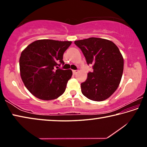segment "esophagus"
<instances>
[{"label": "esophagus", "mask_w": 147, "mask_h": 147, "mask_svg": "<svg viewBox=\"0 0 147 147\" xmlns=\"http://www.w3.org/2000/svg\"><path fill=\"white\" fill-rule=\"evenodd\" d=\"M73 73L74 74H76L77 73H78V70H73Z\"/></svg>", "instance_id": "34e87169"}]
</instances>
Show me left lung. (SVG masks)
Instances as JSON below:
<instances>
[{
	"label": "left lung",
	"instance_id": "1",
	"mask_svg": "<svg viewBox=\"0 0 147 147\" xmlns=\"http://www.w3.org/2000/svg\"><path fill=\"white\" fill-rule=\"evenodd\" d=\"M93 71L81 84L82 93L94 101L109 98L117 89L123 73L124 59L116 45L107 39L90 38L74 41Z\"/></svg>",
	"mask_w": 147,
	"mask_h": 147
}]
</instances>
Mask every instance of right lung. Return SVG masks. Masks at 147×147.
Returning a JSON list of instances; mask_svg holds the SVG:
<instances>
[{
  "label": "right lung",
  "mask_w": 147,
  "mask_h": 147,
  "mask_svg": "<svg viewBox=\"0 0 147 147\" xmlns=\"http://www.w3.org/2000/svg\"><path fill=\"white\" fill-rule=\"evenodd\" d=\"M71 43V41L41 39L30 44L21 53L19 67L22 80L36 97L53 100L65 91L73 72L59 67L64 65L63 53Z\"/></svg>",
  "instance_id": "add662e5"
}]
</instances>
